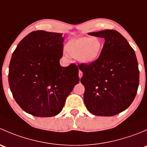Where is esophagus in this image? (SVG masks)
I'll return each instance as SVG.
<instances>
[{
	"mask_svg": "<svg viewBox=\"0 0 147 147\" xmlns=\"http://www.w3.org/2000/svg\"><path fill=\"white\" fill-rule=\"evenodd\" d=\"M82 71H81V70H79V78H80V79H81V78H82Z\"/></svg>",
	"mask_w": 147,
	"mask_h": 147,
	"instance_id": "esophagus-1",
	"label": "esophagus"
}]
</instances>
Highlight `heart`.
Listing matches in <instances>:
<instances>
[{"label": "heart", "instance_id": "b5f03b06", "mask_svg": "<svg viewBox=\"0 0 147 147\" xmlns=\"http://www.w3.org/2000/svg\"><path fill=\"white\" fill-rule=\"evenodd\" d=\"M65 50L69 56L78 59L84 65L95 63L103 49V43L97 37H80L69 40L65 45ZM66 54V56H68Z\"/></svg>", "mask_w": 147, "mask_h": 147}]
</instances>
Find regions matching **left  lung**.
I'll list each match as a JSON object with an SVG mask.
<instances>
[{"label":"left lung","mask_w":147,"mask_h":147,"mask_svg":"<svg viewBox=\"0 0 147 147\" xmlns=\"http://www.w3.org/2000/svg\"><path fill=\"white\" fill-rule=\"evenodd\" d=\"M105 39L100 57L91 65H80L83 72L84 102L97 116L110 117L125 110L134 101L139 87V71L134 50L115 30L89 32Z\"/></svg>","instance_id":"8db88e82"}]
</instances>
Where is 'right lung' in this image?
Segmentation results:
<instances>
[{
  "instance_id": "right-lung-1",
  "label": "right lung",
  "mask_w": 147,
  "mask_h": 147,
  "mask_svg": "<svg viewBox=\"0 0 147 147\" xmlns=\"http://www.w3.org/2000/svg\"><path fill=\"white\" fill-rule=\"evenodd\" d=\"M63 34L36 30L26 35L12 55L8 82L18 105L40 117L58 115L80 81L75 64L60 65Z\"/></svg>"
}]
</instances>
